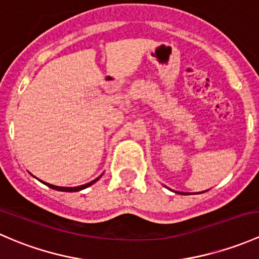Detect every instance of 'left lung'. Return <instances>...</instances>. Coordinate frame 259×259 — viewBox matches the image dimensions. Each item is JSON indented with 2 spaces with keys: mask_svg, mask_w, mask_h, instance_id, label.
Instances as JSON below:
<instances>
[{
  "mask_svg": "<svg viewBox=\"0 0 259 259\" xmlns=\"http://www.w3.org/2000/svg\"><path fill=\"white\" fill-rule=\"evenodd\" d=\"M180 194H184V193H180Z\"/></svg>",
  "mask_w": 259,
  "mask_h": 259,
  "instance_id": "left-lung-1",
  "label": "left lung"
}]
</instances>
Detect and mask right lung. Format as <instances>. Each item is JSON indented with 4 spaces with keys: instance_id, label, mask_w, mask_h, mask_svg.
Masks as SVG:
<instances>
[{
    "instance_id": "right-lung-1",
    "label": "right lung",
    "mask_w": 259,
    "mask_h": 259,
    "mask_svg": "<svg viewBox=\"0 0 259 259\" xmlns=\"http://www.w3.org/2000/svg\"><path fill=\"white\" fill-rule=\"evenodd\" d=\"M99 178H100V177H99ZM99 178H96L95 180H93V182L88 183V184H83V185H80V187H74V188H69V187H57V185L49 184V183H45V184L48 185V187L52 188V189H55V190H60V192H79V190H82V189H85V188L90 187V185H91V184H94V183H95L96 180H98ZM42 183H44V182H42Z\"/></svg>"
}]
</instances>
